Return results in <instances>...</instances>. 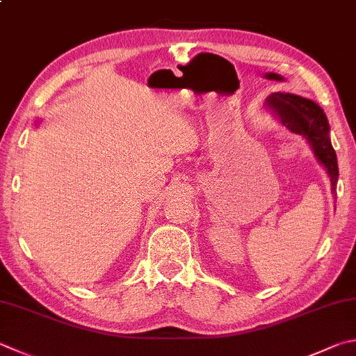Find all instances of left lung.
<instances>
[{"instance_id": "8db88e82", "label": "left lung", "mask_w": 356, "mask_h": 356, "mask_svg": "<svg viewBox=\"0 0 356 356\" xmlns=\"http://www.w3.org/2000/svg\"><path fill=\"white\" fill-rule=\"evenodd\" d=\"M263 107L293 134L302 135L308 141L316 160L325 168L330 177L332 193L338 184V159L332 146L330 124L327 115L314 101L294 93L277 92L269 95Z\"/></svg>"}]
</instances>
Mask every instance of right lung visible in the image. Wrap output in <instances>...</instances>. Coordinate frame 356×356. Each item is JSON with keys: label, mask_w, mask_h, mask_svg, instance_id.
Masks as SVG:
<instances>
[{"label": "right lung", "mask_w": 356, "mask_h": 356, "mask_svg": "<svg viewBox=\"0 0 356 356\" xmlns=\"http://www.w3.org/2000/svg\"><path fill=\"white\" fill-rule=\"evenodd\" d=\"M37 122H38V121H37ZM37 122H35V126H37Z\"/></svg>", "instance_id": "1"}]
</instances>
